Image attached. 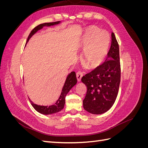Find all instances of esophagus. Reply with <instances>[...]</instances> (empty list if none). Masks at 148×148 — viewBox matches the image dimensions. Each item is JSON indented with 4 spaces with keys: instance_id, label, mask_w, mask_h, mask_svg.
<instances>
[{
    "instance_id": "1",
    "label": "esophagus",
    "mask_w": 148,
    "mask_h": 148,
    "mask_svg": "<svg viewBox=\"0 0 148 148\" xmlns=\"http://www.w3.org/2000/svg\"><path fill=\"white\" fill-rule=\"evenodd\" d=\"M83 76V72L82 71H78V72L77 73V80H78V82H80L81 81V79H82V77Z\"/></svg>"
}]
</instances>
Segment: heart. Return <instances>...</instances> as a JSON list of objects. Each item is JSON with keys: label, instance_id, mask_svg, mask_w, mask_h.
<instances>
[{"label": "heart", "instance_id": "obj_1", "mask_svg": "<svg viewBox=\"0 0 148 148\" xmlns=\"http://www.w3.org/2000/svg\"><path fill=\"white\" fill-rule=\"evenodd\" d=\"M110 36L106 31H100L96 26L88 28L83 46L84 61L89 67L95 68L104 61L110 47Z\"/></svg>", "mask_w": 148, "mask_h": 148}]
</instances>
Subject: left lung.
Wrapping results in <instances>:
<instances>
[{"label": "left lung", "instance_id": "left-lung-1", "mask_svg": "<svg viewBox=\"0 0 148 148\" xmlns=\"http://www.w3.org/2000/svg\"><path fill=\"white\" fill-rule=\"evenodd\" d=\"M111 37L107 60L82 78L87 87L83 107L92 114H101L109 110L119 92L121 74L119 46L114 33Z\"/></svg>", "mask_w": 148, "mask_h": 148}]
</instances>
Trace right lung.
Returning a JSON list of instances; mask_svg holds the SVG:
<instances>
[{"instance_id": "1", "label": "right lung", "mask_w": 148, "mask_h": 148, "mask_svg": "<svg viewBox=\"0 0 148 148\" xmlns=\"http://www.w3.org/2000/svg\"><path fill=\"white\" fill-rule=\"evenodd\" d=\"M59 23L60 21L51 22V23H44L36 26V27L31 31V33L28 37V39L26 40V42H28L29 39L34 34L36 33L38 30L42 29L43 28V26H52V25L59 24ZM77 77H76V73L75 71H71V72L67 76L63 88L62 89V92L60 94V96L54 104L50 106H39V105L34 104L32 101H30V99H29V101L31 102V105H32V106L34 107V109L36 111H38V112L41 113L42 114L49 115V114L57 113L58 112H59L64 109L65 103L66 95H67V93L69 92V91L71 89V88L77 84Z\"/></svg>"}]
</instances>
